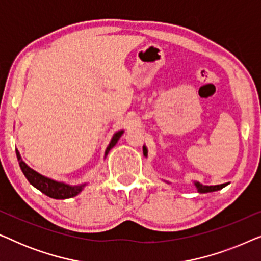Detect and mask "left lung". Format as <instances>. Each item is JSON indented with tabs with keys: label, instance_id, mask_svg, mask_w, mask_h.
I'll return each mask as SVG.
<instances>
[{
	"label": "left lung",
	"instance_id": "1",
	"mask_svg": "<svg viewBox=\"0 0 261 261\" xmlns=\"http://www.w3.org/2000/svg\"><path fill=\"white\" fill-rule=\"evenodd\" d=\"M144 149V154L147 156V148H146V146L142 147ZM166 183H169V181H166ZM196 189H197V192L199 194H206V192H213V191H219L221 189H223L224 187H227L228 183H224V184H220V185H203L201 183H198V181H194Z\"/></svg>",
	"mask_w": 261,
	"mask_h": 261
}]
</instances>
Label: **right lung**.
<instances>
[{"label":"right lung","instance_id":"add662e5","mask_svg":"<svg viewBox=\"0 0 261 261\" xmlns=\"http://www.w3.org/2000/svg\"><path fill=\"white\" fill-rule=\"evenodd\" d=\"M122 134H123V129L116 132V133L113 135L112 140H110L108 147L106 149L105 158L108 155L110 149L117 144V141H119V139L121 138V135ZM16 156H17V160H19V165L21 167V170H22V172L24 174V177L27 178V180L30 181L34 188H37L38 190H40L42 194H45L46 196H48V197L51 198L66 199V198L74 197V196H77L80 192H82V190L85 188V185L88 184V183H83L80 185H70V184L64 183V181H58V180L52 179V178L42 176V174L37 172L35 170L31 169V167L23 162L20 155V152L17 151V149H16Z\"/></svg>","mask_w":261,"mask_h":261}]
</instances>
